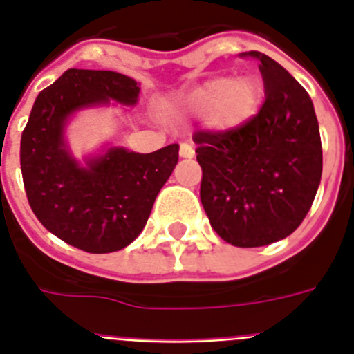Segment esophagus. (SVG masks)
Wrapping results in <instances>:
<instances>
[{"instance_id":"34e87169","label":"esophagus","mask_w":354,"mask_h":354,"mask_svg":"<svg viewBox=\"0 0 354 354\" xmlns=\"http://www.w3.org/2000/svg\"><path fill=\"white\" fill-rule=\"evenodd\" d=\"M179 154H180V158H184V159H192L193 156H195V150H193V147L189 145V143H180Z\"/></svg>"}]
</instances>
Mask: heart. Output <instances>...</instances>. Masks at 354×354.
Masks as SVG:
<instances>
[{"label":"heart","instance_id":"heart-1","mask_svg":"<svg viewBox=\"0 0 354 354\" xmlns=\"http://www.w3.org/2000/svg\"><path fill=\"white\" fill-rule=\"evenodd\" d=\"M261 102V83L255 77L218 76L205 81L186 97L184 106L195 115H209L216 129L241 127L255 115Z\"/></svg>","mask_w":354,"mask_h":354}]
</instances>
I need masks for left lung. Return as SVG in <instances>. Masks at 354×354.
<instances>
[{
    "instance_id": "obj_1",
    "label": "left lung",
    "mask_w": 354,
    "mask_h": 354,
    "mask_svg": "<svg viewBox=\"0 0 354 354\" xmlns=\"http://www.w3.org/2000/svg\"><path fill=\"white\" fill-rule=\"evenodd\" d=\"M266 99L241 127L196 131L200 200L211 227L239 248L271 245L305 220L323 174L314 104L280 64L259 51Z\"/></svg>"
}]
</instances>
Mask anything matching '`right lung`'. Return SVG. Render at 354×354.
I'll return each mask as SVG.
<instances>
[{
  "mask_svg": "<svg viewBox=\"0 0 354 354\" xmlns=\"http://www.w3.org/2000/svg\"><path fill=\"white\" fill-rule=\"evenodd\" d=\"M140 86L113 71L68 68L37 95L21 136V171L31 211L49 232L88 253L118 252L145 227L179 161V145L138 154L111 147L86 167L72 158L65 124L90 106H133Z\"/></svg>",
  "mask_w": 354,
  "mask_h": 354,
  "instance_id": "add662e5",
  "label": "right lung"
}]
</instances>
